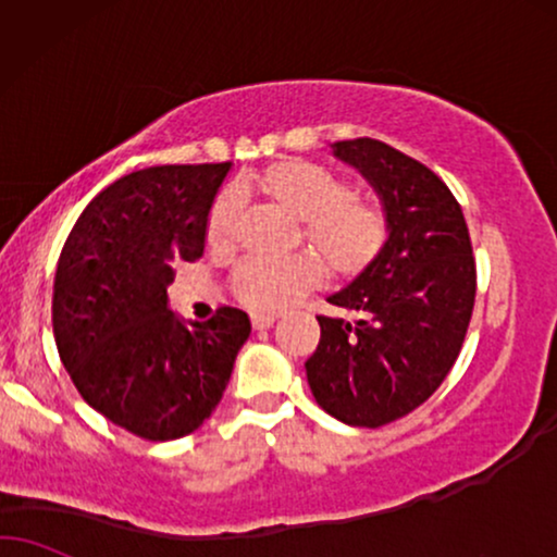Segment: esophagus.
Segmentation results:
<instances>
[{"label": "esophagus", "instance_id": "34e87169", "mask_svg": "<svg viewBox=\"0 0 557 557\" xmlns=\"http://www.w3.org/2000/svg\"><path fill=\"white\" fill-rule=\"evenodd\" d=\"M272 323H274V315H262V313L251 315V329L255 331H267Z\"/></svg>", "mask_w": 557, "mask_h": 557}]
</instances>
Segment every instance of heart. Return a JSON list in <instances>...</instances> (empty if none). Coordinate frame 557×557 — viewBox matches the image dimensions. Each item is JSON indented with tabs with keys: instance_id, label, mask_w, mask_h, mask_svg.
Instances as JSON below:
<instances>
[{
	"instance_id": "1",
	"label": "heart",
	"mask_w": 557,
	"mask_h": 557,
	"mask_svg": "<svg viewBox=\"0 0 557 557\" xmlns=\"http://www.w3.org/2000/svg\"><path fill=\"white\" fill-rule=\"evenodd\" d=\"M251 185L302 221V239L313 247L338 280H354L372 267L389 242L387 211L376 201L354 196L344 177L306 160L272 162ZM236 203L224 193L206 216V244L228 251L234 244ZM315 255L290 259H247L234 272L232 290L244 308L257 313H280L323 277Z\"/></svg>"
}]
</instances>
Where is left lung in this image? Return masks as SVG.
<instances>
[{"label": "left lung", "instance_id": "8db88e82", "mask_svg": "<svg viewBox=\"0 0 557 557\" xmlns=\"http://www.w3.org/2000/svg\"><path fill=\"white\" fill-rule=\"evenodd\" d=\"M333 154L376 190L389 242L329 298L356 321L318 315L321 341L306 374L325 412L380 428L420 407L454 369L473 313L476 262L461 206L433 170L372 137L336 143Z\"/></svg>", "mask_w": 557, "mask_h": 557}]
</instances>
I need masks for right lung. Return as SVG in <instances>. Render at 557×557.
<instances>
[{"label": "right lung", "mask_w": 557, "mask_h": 557, "mask_svg": "<svg viewBox=\"0 0 557 557\" xmlns=\"http://www.w3.org/2000/svg\"><path fill=\"white\" fill-rule=\"evenodd\" d=\"M228 168L158 165L119 177L86 206L58 259L63 367L96 412L145 441L183 438L211 418L251 333L239 308L185 325L168 306L175 267L203 255Z\"/></svg>", "instance_id": "right-lung-1"}]
</instances>
